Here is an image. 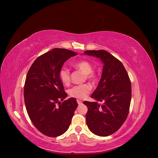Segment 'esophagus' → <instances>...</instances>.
<instances>
[{
	"label": "esophagus",
	"mask_w": 158,
	"mask_h": 158,
	"mask_svg": "<svg viewBox=\"0 0 158 158\" xmlns=\"http://www.w3.org/2000/svg\"><path fill=\"white\" fill-rule=\"evenodd\" d=\"M77 103H78V104H79V105H80V104H82V102L81 101H80V100H78V99L77 100Z\"/></svg>",
	"instance_id": "obj_1"
}]
</instances>
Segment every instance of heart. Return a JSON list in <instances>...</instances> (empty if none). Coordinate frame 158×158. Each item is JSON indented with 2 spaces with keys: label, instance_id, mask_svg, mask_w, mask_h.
<instances>
[{
  "label": "heart",
  "instance_id": "obj_1",
  "mask_svg": "<svg viewBox=\"0 0 158 158\" xmlns=\"http://www.w3.org/2000/svg\"><path fill=\"white\" fill-rule=\"evenodd\" d=\"M73 66L77 70L83 72L87 79L94 81L96 79L95 73L92 71L93 66L89 62L86 60H81L73 64ZM60 78L62 83L64 85H69L70 82V70L66 68H62L60 71ZM92 86L89 84H83L77 85L72 87L69 89V95L74 98L79 99H84L89 95Z\"/></svg>",
  "mask_w": 158,
  "mask_h": 158
}]
</instances>
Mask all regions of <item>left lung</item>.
Returning <instances> with one entry per match:
<instances>
[{
	"mask_svg": "<svg viewBox=\"0 0 158 158\" xmlns=\"http://www.w3.org/2000/svg\"><path fill=\"white\" fill-rule=\"evenodd\" d=\"M84 54L96 57L103 63L101 79L91 95L96 101L83 102L88 107L86 124L94 134L110 136L117 131L126 121L131 100V84L123 64L104 50L86 51Z\"/></svg>",
	"mask_w": 158,
	"mask_h": 158,
	"instance_id": "8db88e82",
	"label": "left lung"
}]
</instances>
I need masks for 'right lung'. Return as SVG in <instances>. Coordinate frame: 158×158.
<instances>
[{
	"mask_svg": "<svg viewBox=\"0 0 158 158\" xmlns=\"http://www.w3.org/2000/svg\"><path fill=\"white\" fill-rule=\"evenodd\" d=\"M76 55L67 49L54 48L38 57L27 74L23 90L27 112L33 125L46 136L64 133L78 106L73 97L63 101L67 94L60 78L64 63Z\"/></svg>",
	"mask_w": 158,
	"mask_h": 158,
	"instance_id": "add662e5",
	"label": "right lung"
}]
</instances>
